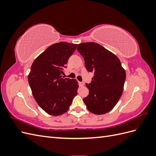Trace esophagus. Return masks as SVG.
<instances>
[{
  "instance_id": "esophagus-1",
  "label": "esophagus",
  "mask_w": 156,
  "mask_h": 156,
  "mask_svg": "<svg viewBox=\"0 0 156 156\" xmlns=\"http://www.w3.org/2000/svg\"><path fill=\"white\" fill-rule=\"evenodd\" d=\"M79 85L80 87H83L84 85V83L83 81V82H80L79 83Z\"/></svg>"
}]
</instances>
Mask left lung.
Wrapping results in <instances>:
<instances>
[{
	"label": "left lung",
	"instance_id": "1",
	"mask_svg": "<svg viewBox=\"0 0 156 156\" xmlns=\"http://www.w3.org/2000/svg\"><path fill=\"white\" fill-rule=\"evenodd\" d=\"M77 49L88 72L94 73L91 83H86L89 94L83 98L84 103L94 114H105L116 105L123 92L125 70L115 54L95 42L80 44Z\"/></svg>",
	"mask_w": 156,
	"mask_h": 156
}]
</instances>
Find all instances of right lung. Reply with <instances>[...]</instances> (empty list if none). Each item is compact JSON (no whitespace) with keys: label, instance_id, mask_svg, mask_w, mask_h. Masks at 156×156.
Listing matches in <instances>:
<instances>
[{"label":"right lung","instance_id":"right-lung-1","mask_svg":"<svg viewBox=\"0 0 156 156\" xmlns=\"http://www.w3.org/2000/svg\"><path fill=\"white\" fill-rule=\"evenodd\" d=\"M77 46L64 41L54 44L37 56L31 66L28 81L32 95L49 115L58 116L66 112L77 94L76 80L62 75Z\"/></svg>","mask_w":156,"mask_h":156}]
</instances>
